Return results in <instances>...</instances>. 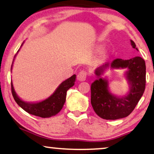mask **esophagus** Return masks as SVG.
<instances>
[{
	"mask_svg": "<svg viewBox=\"0 0 154 154\" xmlns=\"http://www.w3.org/2000/svg\"><path fill=\"white\" fill-rule=\"evenodd\" d=\"M86 77H87V72L85 70L80 71V72L78 73V75L77 76V79L80 82L85 81V80H86Z\"/></svg>",
	"mask_w": 154,
	"mask_h": 154,
	"instance_id": "1",
	"label": "esophagus"
}]
</instances>
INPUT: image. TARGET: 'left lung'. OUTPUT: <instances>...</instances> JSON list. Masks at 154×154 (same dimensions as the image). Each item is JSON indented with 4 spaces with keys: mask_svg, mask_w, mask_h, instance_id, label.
<instances>
[{
    "mask_svg": "<svg viewBox=\"0 0 154 154\" xmlns=\"http://www.w3.org/2000/svg\"><path fill=\"white\" fill-rule=\"evenodd\" d=\"M132 48L137 50L136 45L131 40ZM128 68L127 78L132 86L127 96L117 98L107 90V82L100 78L105 68ZM95 75L98 79L91 84V102L94 111L98 116L105 120H117L125 118L132 113L143 96L146 85L145 61L140 57L124 60L116 59L111 63H106L97 68Z\"/></svg>",
    "mask_w": 154,
    "mask_h": 154,
    "instance_id": "1",
    "label": "left lung"
}]
</instances>
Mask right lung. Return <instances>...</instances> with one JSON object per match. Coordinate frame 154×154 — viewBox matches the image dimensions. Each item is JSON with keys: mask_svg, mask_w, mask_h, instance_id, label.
<instances>
[{"mask_svg": "<svg viewBox=\"0 0 154 154\" xmlns=\"http://www.w3.org/2000/svg\"><path fill=\"white\" fill-rule=\"evenodd\" d=\"M75 78L76 75H73L72 77L65 80L59 85L53 95L41 102L29 104L22 101L16 94L12 82H11V93L14 99L18 106L28 113L43 118H50L57 115L62 109L64 103L66 102V93L68 89L74 86Z\"/></svg>", "mask_w": 154, "mask_h": 154, "instance_id": "obj_1", "label": "right lung"}]
</instances>
